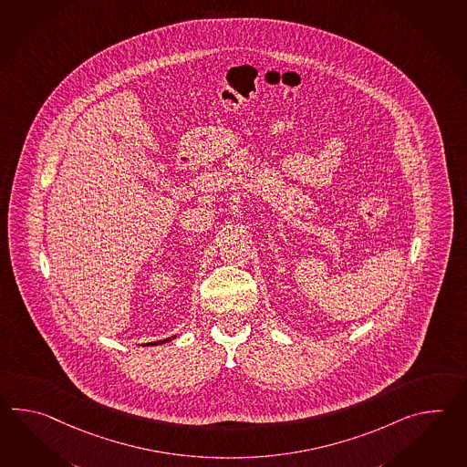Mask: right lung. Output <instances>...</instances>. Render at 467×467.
Returning <instances> with one entry per match:
<instances>
[{
    "label": "right lung",
    "instance_id": "1",
    "mask_svg": "<svg viewBox=\"0 0 467 467\" xmlns=\"http://www.w3.org/2000/svg\"><path fill=\"white\" fill-rule=\"evenodd\" d=\"M166 342H171V338H166V340H159V342L145 343V345H147V347H149V345H161V343H166Z\"/></svg>",
    "mask_w": 467,
    "mask_h": 467
}]
</instances>
